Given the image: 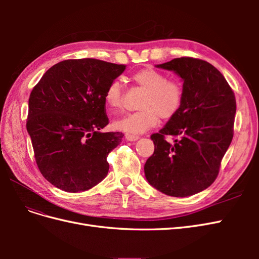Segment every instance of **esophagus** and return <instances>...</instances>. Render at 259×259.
Returning a JSON list of instances; mask_svg holds the SVG:
<instances>
[{
    "instance_id": "esophagus-1",
    "label": "esophagus",
    "mask_w": 259,
    "mask_h": 259,
    "mask_svg": "<svg viewBox=\"0 0 259 259\" xmlns=\"http://www.w3.org/2000/svg\"><path fill=\"white\" fill-rule=\"evenodd\" d=\"M125 138H126L127 140H130V142H135V140L139 139V136L138 135H134V134H125Z\"/></svg>"
}]
</instances>
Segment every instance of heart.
<instances>
[{
	"mask_svg": "<svg viewBox=\"0 0 259 259\" xmlns=\"http://www.w3.org/2000/svg\"><path fill=\"white\" fill-rule=\"evenodd\" d=\"M133 80L146 93L140 108L143 110L116 117L113 126L123 132L144 133L153 127L162 119H170L178 113L183 105L184 90L179 82L167 80V76L153 68L140 70L133 75ZM105 100L110 108H119L122 104V84L112 81L106 90Z\"/></svg>",
	"mask_w": 259,
	"mask_h": 259,
	"instance_id": "obj_1",
	"label": "heart"
}]
</instances>
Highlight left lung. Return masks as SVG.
Masks as SVG:
<instances>
[{"label":"left lung","instance_id":"obj_1","mask_svg":"<svg viewBox=\"0 0 259 259\" xmlns=\"http://www.w3.org/2000/svg\"><path fill=\"white\" fill-rule=\"evenodd\" d=\"M155 67L182 77L184 99L178 113L151 135L154 152L145 175L164 194L189 197L205 190L219 173L233 137L236 97L224 75L205 60L182 57ZM168 135L174 144L165 140Z\"/></svg>","mask_w":259,"mask_h":259}]
</instances>
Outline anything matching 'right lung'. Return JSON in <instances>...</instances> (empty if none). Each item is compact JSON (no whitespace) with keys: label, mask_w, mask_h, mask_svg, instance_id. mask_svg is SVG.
<instances>
[{"label":"right lung","mask_w":259,"mask_h":259,"mask_svg":"<svg viewBox=\"0 0 259 259\" xmlns=\"http://www.w3.org/2000/svg\"><path fill=\"white\" fill-rule=\"evenodd\" d=\"M125 70L94 58L68 59L44 73L29 97L27 131L44 178L67 192L89 190L109 170L107 156L122 142L109 123L106 90Z\"/></svg>","instance_id":"add662e5"}]
</instances>
